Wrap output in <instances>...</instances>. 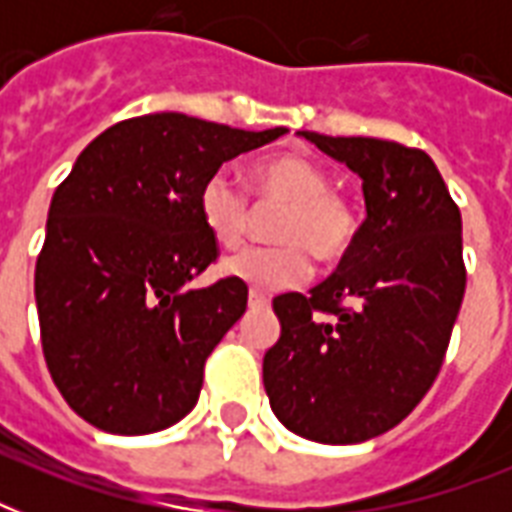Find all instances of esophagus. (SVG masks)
<instances>
[{"instance_id": "obj_1", "label": "esophagus", "mask_w": 512, "mask_h": 512, "mask_svg": "<svg viewBox=\"0 0 512 512\" xmlns=\"http://www.w3.org/2000/svg\"><path fill=\"white\" fill-rule=\"evenodd\" d=\"M268 305H271V297L263 295V292H257V289L249 292V308H268Z\"/></svg>"}]
</instances>
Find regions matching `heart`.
Masks as SVG:
<instances>
[{"mask_svg": "<svg viewBox=\"0 0 512 512\" xmlns=\"http://www.w3.org/2000/svg\"><path fill=\"white\" fill-rule=\"evenodd\" d=\"M252 191L260 201H279L284 209L271 236L279 244L247 247L225 260L233 279L255 289H287L311 276L305 248L321 263L348 255L358 236V215L345 193L329 188V175L311 156H268L252 170ZM249 196L228 172H212L199 191V215L209 236L223 249H236L249 231Z\"/></svg>", "mask_w": 512, "mask_h": 512, "instance_id": "b5f03b06", "label": "heart"}]
</instances>
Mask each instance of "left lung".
I'll use <instances>...</instances> for the list:
<instances>
[{"label":"left lung","instance_id":"left-lung-1","mask_svg":"<svg viewBox=\"0 0 512 512\" xmlns=\"http://www.w3.org/2000/svg\"><path fill=\"white\" fill-rule=\"evenodd\" d=\"M303 135L364 180L366 220L311 295L273 297L281 337L263 385L292 433L361 444L396 428L441 372L468 281L462 217L420 148Z\"/></svg>","mask_w":512,"mask_h":512}]
</instances>
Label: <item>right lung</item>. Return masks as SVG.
I'll return each instance as SVG.
<instances>
[{"label":"right lung","instance_id":"add662e5","mask_svg":"<svg viewBox=\"0 0 512 512\" xmlns=\"http://www.w3.org/2000/svg\"><path fill=\"white\" fill-rule=\"evenodd\" d=\"M185 114L108 127L55 188L34 292L60 396L116 436L156 433L199 401L204 364L247 311L241 279L193 289L217 263L199 191L233 156L284 135Z\"/></svg>","mask_w":512,"mask_h":512}]
</instances>
